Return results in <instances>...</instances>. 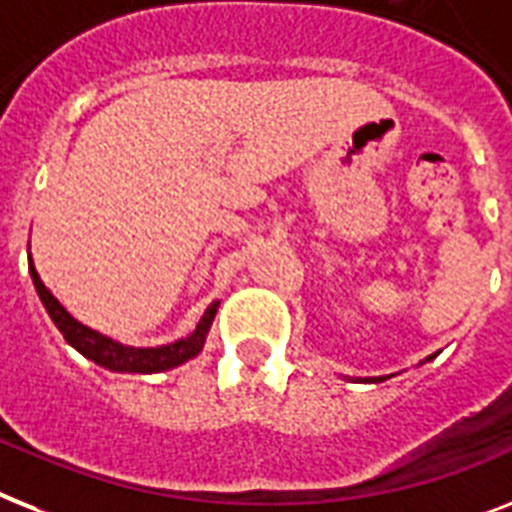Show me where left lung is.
Instances as JSON below:
<instances>
[{
    "instance_id": "8db88e82",
    "label": "left lung",
    "mask_w": 512,
    "mask_h": 512,
    "mask_svg": "<svg viewBox=\"0 0 512 512\" xmlns=\"http://www.w3.org/2000/svg\"><path fill=\"white\" fill-rule=\"evenodd\" d=\"M436 355H439V352H434V355H429V357H426V360H434V357ZM384 378H389V376H373V378H360V381H373V384H376V381H384Z\"/></svg>"
}]
</instances>
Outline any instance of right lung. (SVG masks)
<instances>
[{
    "instance_id": "right-lung-1",
    "label": "right lung",
    "mask_w": 512,
    "mask_h": 512,
    "mask_svg": "<svg viewBox=\"0 0 512 512\" xmlns=\"http://www.w3.org/2000/svg\"><path fill=\"white\" fill-rule=\"evenodd\" d=\"M28 273H31L41 305L47 307L49 318H52L54 326L60 328V334L65 336V342H68L73 350L81 352L83 357H89L91 363L102 365V368L115 373H162L170 371V368H178V365H184L191 357H197L199 352H202V347H205L207 331L213 326L215 313H218L220 305V302H213V305L207 307L205 315L199 318L197 328H194L189 336H184V339H178V342L160 344V347H128V344L115 342L110 336L99 334L94 328L83 326L81 321H76V318L57 302V297L49 292L47 286H44V281H41L39 273H36V265H33L31 255H28Z\"/></svg>"
}]
</instances>
